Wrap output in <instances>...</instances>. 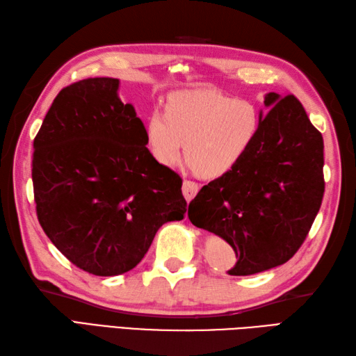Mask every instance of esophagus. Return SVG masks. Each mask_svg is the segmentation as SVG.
<instances>
[{
	"label": "esophagus",
	"mask_w": 356,
	"mask_h": 356,
	"mask_svg": "<svg viewBox=\"0 0 356 356\" xmlns=\"http://www.w3.org/2000/svg\"><path fill=\"white\" fill-rule=\"evenodd\" d=\"M182 193L185 195V199L190 202L191 199H194V195L199 193V185L195 184V182H193V180H184Z\"/></svg>",
	"instance_id": "1"
}]
</instances>
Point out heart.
Returning <instances> with one entry per match:
<instances>
[{
    "instance_id": "1",
    "label": "heart",
    "mask_w": 356,
    "mask_h": 356,
    "mask_svg": "<svg viewBox=\"0 0 356 356\" xmlns=\"http://www.w3.org/2000/svg\"><path fill=\"white\" fill-rule=\"evenodd\" d=\"M260 127L251 101L213 88L180 90L168 96L165 113L147 119L149 153L162 166H174L185 142L188 165L205 177H218L236 166Z\"/></svg>"
}]
</instances>
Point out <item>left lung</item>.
I'll return each instance as SVG.
<instances>
[{
	"mask_svg": "<svg viewBox=\"0 0 356 356\" xmlns=\"http://www.w3.org/2000/svg\"><path fill=\"white\" fill-rule=\"evenodd\" d=\"M269 108L240 162L191 200L197 228L232 246L229 275H252L291 260L324 195L323 136L293 95L264 96Z\"/></svg>",
	"mask_w": 356,
	"mask_h": 356,
	"instance_id": "left-lung-1",
	"label": "left lung"
}]
</instances>
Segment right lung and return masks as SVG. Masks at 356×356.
Wrapping results in <instances>:
<instances>
[{
	"instance_id": "obj_1",
	"label": "right lung",
	"mask_w": 356,
	"mask_h": 356,
	"mask_svg": "<svg viewBox=\"0 0 356 356\" xmlns=\"http://www.w3.org/2000/svg\"><path fill=\"white\" fill-rule=\"evenodd\" d=\"M118 88L113 78L63 88L33 140L38 220L74 266L99 277L133 269L157 229L186 213L182 179L156 162Z\"/></svg>"
}]
</instances>
